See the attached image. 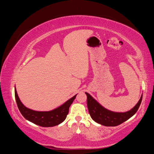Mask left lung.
<instances>
[{"label":"left lung","mask_w":154,"mask_h":154,"mask_svg":"<svg viewBox=\"0 0 154 154\" xmlns=\"http://www.w3.org/2000/svg\"><path fill=\"white\" fill-rule=\"evenodd\" d=\"M85 94L87 97V103L91 117L96 123L106 127H116L131 118L137 111L143 98L142 94L138 103L129 111L126 112H115L105 109L88 93L85 92Z\"/></svg>","instance_id":"obj_1"}]
</instances>
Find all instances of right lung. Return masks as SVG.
<instances>
[{
  "label": "right lung",
  "instance_id": "obj_1",
  "mask_svg": "<svg viewBox=\"0 0 154 154\" xmlns=\"http://www.w3.org/2000/svg\"><path fill=\"white\" fill-rule=\"evenodd\" d=\"M76 95L74 96L66 103L53 110L46 112L35 111L27 108L22 103L17 94L16 88H15V100L18 108L22 115L27 120L42 127H54L62 123L66 119L69 113V107L72 103Z\"/></svg>",
  "mask_w": 154,
  "mask_h": 154
}]
</instances>
